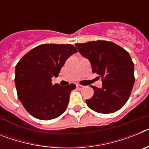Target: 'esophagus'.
<instances>
[{
  "instance_id": "esophagus-1",
  "label": "esophagus",
  "mask_w": 149,
  "mask_h": 149,
  "mask_svg": "<svg viewBox=\"0 0 149 149\" xmlns=\"http://www.w3.org/2000/svg\"><path fill=\"white\" fill-rule=\"evenodd\" d=\"M84 88V86H81L80 84H77V89H79V90H81V89H83Z\"/></svg>"
}]
</instances>
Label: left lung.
<instances>
[{
    "label": "left lung",
    "mask_w": 149,
    "mask_h": 149,
    "mask_svg": "<svg viewBox=\"0 0 149 149\" xmlns=\"http://www.w3.org/2000/svg\"><path fill=\"white\" fill-rule=\"evenodd\" d=\"M92 70L102 80V87L91 86L94 95L86 100L89 108L99 113L120 110L128 100L134 81V64L127 51L109 41L98 40L75 44Z\"/></svg>",
    "instance_id": "obj_1"
}]
</instances>
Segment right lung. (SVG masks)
Returning a JSON list of instances; mask_svg holds the SVG:
<instances>
[{
  "instance_id": "1",
  "label": "right lung",
  "mask_w": 149,
  "mask_h": 149,
  "mask_svg": "<svg viewBox=\"0 0 149 149\" xmlns=\"http://www.w3.org/2000/svg\"><path fill=\"white\" fill-rule=\"evenodd\" d=\"M77 50L72 45L43 44L33 48L15 66V84L19 101L31 116L50 120L66 110L75 84H52L67 59Z\"/></svg>"
}]
</instances>
